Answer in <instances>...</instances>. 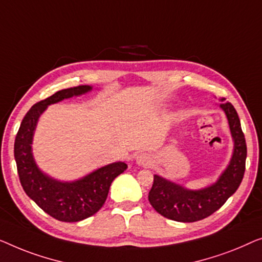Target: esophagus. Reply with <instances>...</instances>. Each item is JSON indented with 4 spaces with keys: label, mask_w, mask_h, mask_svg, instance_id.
Segmentation results:
<instances>
[{
    "label": "esophagus",
    "mask_w": 262,
    "mask_h": 262,
    "mask_svg": "<svg viewBox=\"0 0 262 262\" xmlns=\"http://www.w3.org/2000/svg\"><path fill=\"white\" fill-rule=\"evenodd\" d=\"M135 163L139 165V166H148L152 163V158H150L149 154L147 153H140L135 157Z\"/></svg>",
    "instance_id": "1"
}]
</instances>
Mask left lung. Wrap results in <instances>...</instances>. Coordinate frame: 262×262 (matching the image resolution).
Returning <instances> with one entry per match:
<instances>
[{"label": "left lung", "mask_w": 262, "mask_h": 262, "mask_svg": "<svg viewBox=\"0 0 262 262\" xmlns=\"http://www.w3.org/2000/svg\"><path fill=\"white\" fill-rule=\"evenodd\" d=\"M220 108L226 114L234 142L229 164L215 183L200 190L187 189L159 174H154L148 201L161 216L177 222L201 221L219 210L240 186L247 158L245 135L233 104L227 102L226 98H220Z\"/></svg>", "instance_id": "1"}]
</instances>
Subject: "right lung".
Masks as SVG:
<instances>
[{
  "instance_id": "1",
  "label": "right lung",
  "mask_w": 262,
  "mask_h": 262,
  "mask_svg": "<svg viewBox=\"0 0 262 262\" xmlns=\"http://www.w3.org/2000/svg\"><path fill=\"white\" fill-rule=\"evenodd\" d=\"M91 90L90 85L69 88L36 103L22 120L14 143V157L25 192L43 211L61 222H78L95 215L104 204L113 180L128 167L124 161H116L79 179L61 182L42 172L35 163L32 150L33 136L39 117L47 106Z\"/></svg>"
}]
</instances>
